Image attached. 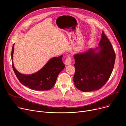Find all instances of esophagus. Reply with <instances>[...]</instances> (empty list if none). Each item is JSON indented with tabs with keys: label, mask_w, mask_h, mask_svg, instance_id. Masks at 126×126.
I'll use <instances>...</instances> for the list:
<instances>
[{
	"label": "esophagus",
	"mask_w": 126,
	"mask_h": 126,
	"mask_svg": "<svg viewBox=\"0 0 126 126\" xmlns=\"http://www.w3.org/2000/svg\"><path fill=\"white\" fill-rule=\"evenodd\" d=\"M71 57H68V58H67V59L65 60V64L66 65H68L71 64Z\"/></svg>",
	"instance_id": "esophagus-1"
}]
</instances>
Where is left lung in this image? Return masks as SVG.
I'll return each instance as SVG.
<instances>
[{"label": "left lung", "mask_w": 126, "mask_h": 126, "mask_svg": "<svg viewBox=\"0 0 126 126\" xmlns=\"http://www.w3.org/2000/svg\"><path fill=\"white\" fill-rule=\"evenodd\" d=\"M98 47L74 55L75 86L83 92L97 90L106 84L113 71L115 54L111 43L102 32Z\"/></svg>", "instance_id": "8db88e82"}]
</instances>
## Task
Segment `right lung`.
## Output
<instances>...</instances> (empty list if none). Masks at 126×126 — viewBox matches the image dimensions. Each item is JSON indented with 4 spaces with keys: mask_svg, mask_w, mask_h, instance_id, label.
I'll return each mask as SVG.
<instances>
[{
    "mask_svg": "<svg viewBox=\"0 0 126 126\" xmlns=\"http://www.w3.org/2000/svg\"><path fill=\"white\" fill-rule=\"evenodd\" d=\"M14 44L13 45L11 54L12 67L17 78L22 84L31 89L38 91L48 90L54 87L58 75L65 68L62 56L51 58L41 69L35 73L25 75L20 73L14 67Z\"/></svg>",
    "mask_w": 126,
    "mask_h": 126,
    "instance_id": "1",
    "label": "right lung"
}]
</instances>
